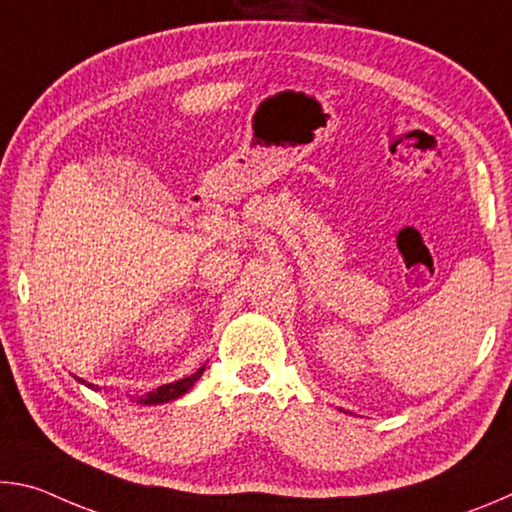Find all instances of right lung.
Listing matches in <instances>:
<instances>
[{
	"label": "right lung",
	"instance_id": "obj_1",
	"mask_svg": "<svg viewBox=\"0 0 512 512\" xmlns=\"http://www.w3.org/2000/svg\"><path fill=\"white\" fill-rule=\"evenodd\" d=\"M203 370H205V366L198 368V370L194 372V375L183 377V379H178V381H171V384L158 386V388H155V391H149V393H142V395H137V397H133V402H137V404H144V406H153V404H164V402L178 400V397H183L187 391H192V386L196 384L198 377L203 375ZM76 379H79L83 386L92 388V391H101L99 386L88 384V381L81 379V377H76Z\"/></svg>",
	"mask_w": 512,
	"mask_h": 512
}]
</instances>
